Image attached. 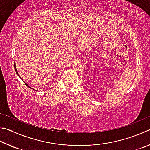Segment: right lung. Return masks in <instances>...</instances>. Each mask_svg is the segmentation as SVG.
I'll list each match as a JSON object with an SVG mask.
<instances>
[{"mask_svg": "<svg viewBox=\"0 0 150 150\" xmlns=\"http://www.w3.org/2000/svg\"><path fill=\"white\" fill-rule=\"evenodd\" d=\"M14 68H15V71H16V74H17V75L18 76H19V77L20 78V75H19V74H18V71H17V69H16V64H15V63H14ZM24 83H25V84H26V85H27V86H28V87H29V88H31V87H30V86H28V85L27 84V83H26L25 82H24ZM33 90H34V89H33Z\"/></svg>", "mask_w": 150, "mask_h": 150, "instance_id": "add662e5", "label": "right lung"}]
</instances>
